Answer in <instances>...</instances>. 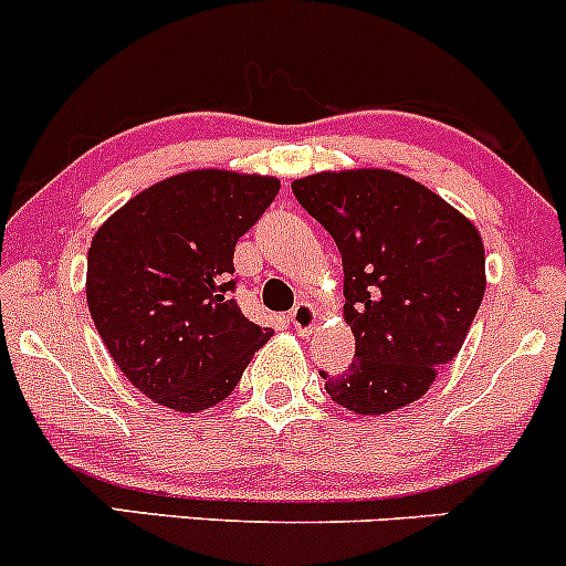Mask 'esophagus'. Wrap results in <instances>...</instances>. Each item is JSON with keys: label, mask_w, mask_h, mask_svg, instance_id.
<instances>
[{"label": "esophagus", "mask_w": 566, "mask_h": 566, "mask_svg": "<svg viewBox=\"0 0 566 566\" xmlns=\"http://www.w3.org/2000/svg\"><path fill=\"white\" fill-rule=\"evenodd\" d=\"M318 310H315L310 302H300L294 310H291V324H294V329L302 334V337H307V334L315 332V326H318Z\"/></svg>", "instance_id": "1"}]
</instances>
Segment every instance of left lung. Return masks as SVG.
Instances as JSON below:
<instances>
[{
    "instance_id": "left-lung-1",
    "label": "left lung",
    "mask_w": 566,
    "mask_h": 566,
    "mask_svg": "<svg viewBox=\"0 0 566 566\" xmlns=\"http://www.w3.org/2000/svg\"><path fill=\"white\" fill-rule=\"evenodd\" d=\"M294 197L337 242L356 356L326 394L356 416L416 402L464 345L485 294L475 223L391 169L315 172Z\"/></svg>"
}]
</instances>
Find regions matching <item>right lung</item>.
<instances>
[{
  "instance_id": "right-lung-1",
  "label": "right lung",
  "mask_w": 566,
  "mask_h": 566,
  "mask_svg": "<svg viewBox=\"0 0 566 566\" xmlns=\"http://www.w3.org/2000/svg\"><path fill=\"white\" fill-rule=\"evenodd\" d=\"M281 180L191 169L115 210L88 248L86 300L102 343L148 399L175 412L223 402L272 337L234 291V245Z\"/></svg>"
}]
</instances>
